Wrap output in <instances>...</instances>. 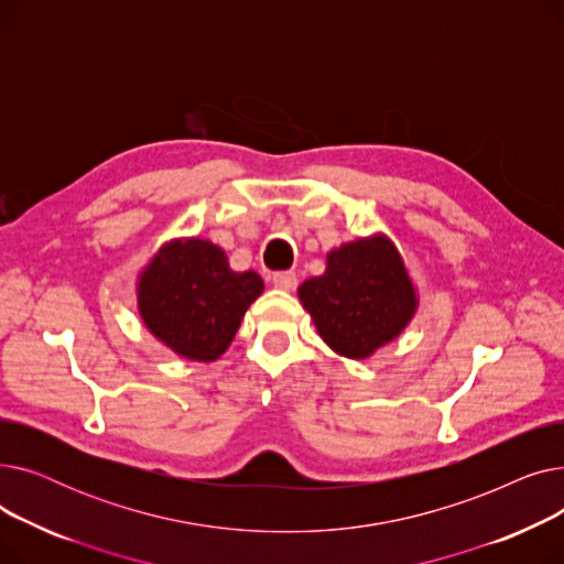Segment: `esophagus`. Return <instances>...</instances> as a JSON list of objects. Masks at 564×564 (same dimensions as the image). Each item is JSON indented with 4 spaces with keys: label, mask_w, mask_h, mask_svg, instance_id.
Listing matches in <instances>:
<instances>
[{
    "label": "esophagus",
    "mask_w": 564,
    "mask_h": 564,
    "mask_svg": "<svg viewBox=\"0 0 564 564\" xmlns=\"http://www.w3.org/2000/svg\"><path fill=\"white\" fill-rule=\"evenodd\" d=\"M272 283H274V288L290 292V290L297 288V274H294V272H276V274H272Z\"/></svg>",
    "instance_id": "obj_1"
}]
</instances>
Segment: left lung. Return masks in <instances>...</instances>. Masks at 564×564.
<instances>
[{
    "mask_svg": "<svg viewBox=\"0 0 564 564\" xmlns=\"http://www.w3.org/2000/svg\"><path fill=\"white\" fill-rule=\"evenodd\" d=\"M300 300L322 340L357 361L395 340L419 308L404 260L387 235L329 251L327 270L300 285Z\"/></svg>",
    "mask_w": 564,
    "mask_h": 564,
    "instance_id": "obj_1",
    "label": "left lung"
}]
</instances>
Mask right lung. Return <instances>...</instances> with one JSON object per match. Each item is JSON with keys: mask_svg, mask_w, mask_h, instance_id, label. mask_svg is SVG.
<instances>
[{"mask_svg": "<svg viewBox=\"0 0 564 564\" xmlns=\"http://www.w3.org/2000/svg\"><path fill=\"white\" fill-rule=\"evenodd\" d=\"M262 279L232 272L226 253L207 240L166 242L137 283V306L158 340L189 361H215L228 349Z\"/></svg>", "mask_w": 564, "mask_h": 564, "instance_id": "right-lung-1", "label": "right lung"}]
</instances>
